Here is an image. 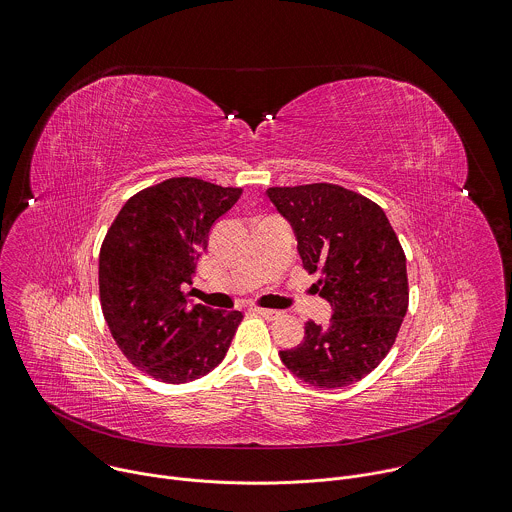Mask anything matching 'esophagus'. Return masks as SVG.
Returning a JSON list of instances; mask_svg holds the SVG:
<instances>
[{
    "instance_id": "esophagus-1",
    "label": "esophagus",
    "mask_w": 512,
    "mask_h": 512,
    "mask_svg": "<svg viewBox=\"0 0 512 512\" xmlns=\"http://www.w3.org/2000/svg\"><path fill=\"white\" fill-rule=\"evenodd\" d=\"M254 312L260 314V316L266 318V320H278V318L282 316V312H278V310H268V308H254Z\"/></svg>"
}]
</instances>
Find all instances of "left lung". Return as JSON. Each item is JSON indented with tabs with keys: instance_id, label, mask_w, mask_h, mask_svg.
Listing matches in <instances>:
<instances>
[{
	"instance_id": "1",
	"label": "left lung",
	"mask_w": 512,
	"mask_h": 512,
	"mask_svg": "<svg viewBox=\"0 0 512 512\" xmlns=\"http://www.w3.org/2000/svg\"><path fill=\"white\" fill-rule=\"evenodd\" d=\"M292 224L298 254L334 310L312 320L304 340L280 350L284 366L316 388H340L370 374L392 348L408 310L406 256L384 210L336 184L268 188Z\"/></svg>"
}]
</instances>
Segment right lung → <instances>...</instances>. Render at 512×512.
I'll use <instances>...</instances> for the list:
<instances>
[{
    "mask_svg": "<svg viewBox=\"0 0 512 512\" xmlns=\"http://www.w3.org/2000/svg\"><path fill=\"white\" fill-rule=\"evenodd\" d=\"M242 196L198 178H170L134 194L100 250V302L124 356L148 376L182 384L226 356L242 312L190 304L196 260L212 224Z\"/></svg>",
    "mask_w": 512,
    "mask_h": 512,
    "instance_id": "1",
    "label": "right lung"
}]
</instances>
